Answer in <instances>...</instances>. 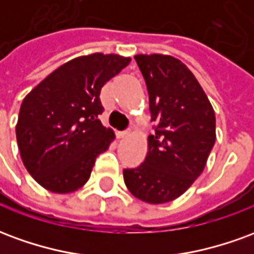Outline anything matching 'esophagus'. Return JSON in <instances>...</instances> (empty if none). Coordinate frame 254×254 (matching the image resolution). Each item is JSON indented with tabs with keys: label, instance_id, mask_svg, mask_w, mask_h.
<instances>
[{
	"label": "esophagus",
	"instance_id": "esophagus-1",
	"mask_svg": "<svg viewBox=\"0 0 254 254\" xmlns=\"http://www.w3.org/2000/svg\"><path fill=\"white\" fill-rule=\"evenodd\" d=\"M127 134H129V130H121V132H117V136H118V138L127 137Z\"/></svg>",
	"mask_w": 254,
	"mask_h": 254
}]
</instances>
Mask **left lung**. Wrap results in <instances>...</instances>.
Masks as SVG:
<instances>
[{"label": "left lung", "mask_w": 254, "mask_h": 254, "mask_svg": "<svg viewBox=\"0 0 254 254\" xmlns=\"http://www.w3.org/2000/svg\"><path fill=\"white\" fill-rule=\"evenodd\" d=\"M147 84L151 121L148 152L137 169L124 170L125 185L138 200L165 204L184 194L201 174L216 140L212 105L194 74L163 54L134 56Z\"/></svg>", "instance_id": "1"}]
</instances>
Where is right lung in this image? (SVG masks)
<instances>
[{
  "label": "right lung",
  "instance_id": "right-lung-1",
  "mask_svg": "<svg viewBox=\"0 0 254 254\" xmlns=\"http://www.w3.org/2000/svg\"><path fill=\"white\" fill-rule=\"evenodd\" d=\"M130 63L94 53L57 67L27 95L16 138L25 169L53 193H72L88 181L96 156L116 134L102 125L100 89Z\"/></svg>",
  "mask_w": 254,
  "mask_h": 254
}]
</instances>
